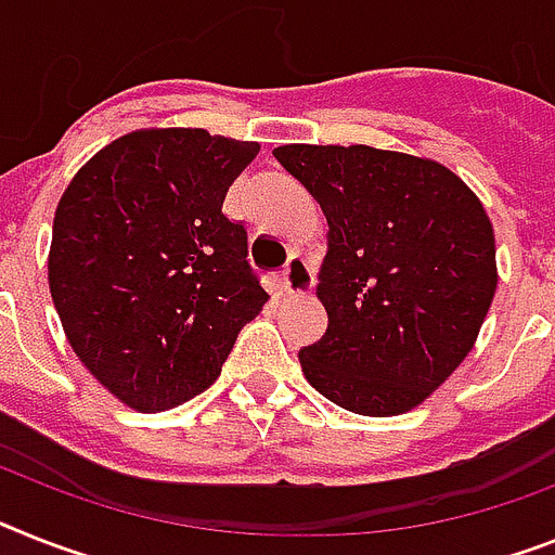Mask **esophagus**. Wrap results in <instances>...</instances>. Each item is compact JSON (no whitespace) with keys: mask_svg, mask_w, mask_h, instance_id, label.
<instances>
[{"mask_svg":"<svg viewBox=\"0 0 555 555\" xmlns=\"http://www.w3.org/2000/svg\"><path fill=\"white\" fill-rule=\"evenodd\" d=\"M283 288L286 292H292V295H304V292H309L311 283H314V274H311V267L306 263L304 255H292V258L286 260V267H283Z\"/></svg>","mask_w":555,"mask_h":555,"instance_id":"1","label":"esophagus"}]
</instances>
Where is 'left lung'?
<instances>
[{
    "label": "left lung",
    "instance_id": "left-lung-1",
    "mask_svg": "<svg viewBox=\"0 0 555 555\" xmlns=\"http://www.w3.org/2000/svg\"><path fill=\"white\" fill-rule=\"evenodd\" d=\"M274 158L328 221L318 283L328 328L297 354L306 379L354 414L416 409L491 309L496 244L482 201L431 158L365 144H286Z\"/></svg>",
    "mask_w": 555,
    "mask_h": 555
}]
</instances>
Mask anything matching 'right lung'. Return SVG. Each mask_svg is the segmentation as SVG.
Listing matches in <instances>:
<instances>
[{
	"mask_svg": "<svg viewBox=\"0 0 555 555\" xmlns=\"http://www.w3.org/2000/svg\"><path fill=\"white\" fill-rule=\"evenodd\" d=\"M258 150L190 127L135 130L59 201L50 295L76 357L130 409H176L212 386L269 300L246 227L223 215Z\"/></svg>",
	"mask_w": 555,
	"mask_h": 555,
	"instance_id": "right-lung-1",
	"label": "right lung"
}]
</instances>
